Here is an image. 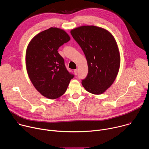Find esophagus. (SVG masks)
<instances>
[{"label":"esophagus","mask_w":149,"mask_h":149,"mask_svg":"<svg viewBox=\"0 0 149 149\" xmlns=\"http://www.w3.org/2000/svg\"><path fill=\"white\" fill-rule=\"evenodd\" d=\"M74 74H75V75H77V74H78V70H77V69L74 70Z\"/></svg>","instance_id":"obj_1"}]
</instances>
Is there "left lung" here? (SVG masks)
Here are the masks:
<instances>
[{"mask_svg": "<svg viewBox=\"0 0 149 149\" xmlns=\"http://www.w3.org/2000/svg\"><path fill=\"white\" fill-rule=\"evenodd\" d=\"M86 55L88 72L82 85L88 92L104 93L115 81L120 65V55L113 35L107 30L86 25L71 31Z\"/></svg>", "mask_w": 149, "mask_h": 149, "instance_id": "1", "label": "left lung"}]
</instances>
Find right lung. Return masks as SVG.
<instances>
[{"instance_id":"right-lung-1","label":"right lung","mask_w":149,"mask_h":149,"mask_svg":"<svg viewBox=\"0 0 149 149\" xmlns=\"http://www.w3.org/2000/svg\"><path fill=\"white\" fill-rule=\"evenodd\" d=\"M70 40L64 30L52 27L35 35L27 47L25 59L29 78L36 90L47 98L62 96L74 77L58 52L59 47Z\"/></svg>"}]
</instances>
